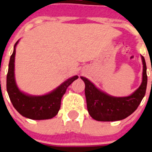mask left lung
Listing matches in <instances>:
<instances>
[{
    "instance_id": "left-lung-1",
    "label": "left lung",
    "mask_w": 152,
    "mask_h": 152,
    "mask_svg": "<svg viewBox=\"0 0 152 152\" xmlns=\"http://www.w3.org/2000/svg\"><path fill=\"white\" fill-rule=\"evenodd\" d=\"M143 64L142 82L135 92L129 96L116 97L100 91L86 77H80L85 84V96L89 114L97 121L110 122L122 120L130 116L138 108L145 96L148 77L146 63L142 56Z\"/></svg>"
}]
</instances>
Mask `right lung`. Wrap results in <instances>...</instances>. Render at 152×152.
<instances>
[{
	"label": "right lung",
	"mask_w": 152,
	"mask_h": 152,
	"mask_svg": "<svg viewBox=\"0 0 152 152\" xmlns=\"http://www.w3.org/2000/svg\"><path fill=\"white\" fill-rule=\"evenodd\" d=\"M14 45L13 54L9 62L7 75V91L13 107L24 117L36 120L52 119L58 114L61 107V100L68 86L78 78L77 75L68 78L56 89L48 94L42 96H31L21 92L17 88L14 77V60L16 46Z\"/></svg>",
	"instance_id": "obj_1"
}]
</instances>
